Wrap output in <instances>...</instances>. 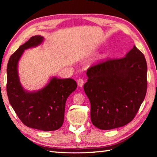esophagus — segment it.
<instances>
[{"instance_id": "1", "label": "esophagus", "mask_w": 157, "mask_h": 157, "mask_svg": "<svg viewBox=\"0 0 157 157\" xmlns=\"http://www.w3.org/2000/svg\"><path fill=\"white\" fill-rule=\"evenodd\" d=\"M84 79H79L78 80V85L79 86V87H82V86L84 85Z\"/></svg>"}]
</instances>
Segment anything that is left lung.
Wrapping results in <instances>:
<instances>
[{
	"label": "left lung",
	"mask_w": 157,
	"mask_h": 157,
	"mask_svg": "<svg viewBox=\"0 0 157 157\" xmlns=\"http://www.w3.org/2000/svg\"><path fill=\"white\" fill-rule=\"evenodd\" d=\"M84 86L92 124L103 130L120 128L135 117L147 90V64L134 46L125 57L91 66Z\"/></svg>",
	"instance_id": "obj_1"
}]
</instances>
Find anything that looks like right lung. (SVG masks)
I'll list each match as a JSON object with an SVG mask.
<instances>
[{"label":"right lung","mask_w":157,"mask_h":157,"mask_svg":"<svg viewBox=\"0 0 157 157\" xmlns=\"http://www.w3.org/2000/svg\"><path fill=\"white\" fill-rule=\"evenodd\" d=\"M41 36H32L9 58L6 92L10 104L21 122L29 128L42 131L59 129L64 121L65 102L75 90L76 82L71 78H52L45 87L36 92L25 90L20 83L17 65L24 50L43 42Z\"/></svg>","instance_id":"1"}]
</instances>
